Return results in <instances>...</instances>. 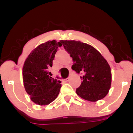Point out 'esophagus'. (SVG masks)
Wrapping results in <instances>:
<instances>
[{
  "instance_id": "1",
  "label": "esophagus",
  "mask_w": 133,
  "mask_h": 133,
  "mask_svg": "<svg viewBox=\"0 0 133 133\" xmlns=\"http://www.w3.org/2000/svg\"><path fill=\"white\" fill-rule=\"evenodd\" d=\"M69 79H70V77H68V78H66L65 79V81H66V82H68L69 81Z\"/></svg>"
}]
</instances>
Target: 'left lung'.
<instances>
[{
	"label": "left lung",
	"instance_id": "left-lung-1",
	"mask_svg": "<svg viewBox=\"0 0 133 133\" xmlns=\"http://www.w3.org/2000/svg\"><path fill=\"white\" fill-rule=\"evenodd\" d=\"M72 58V69L81 73L82 82L76 93L84 99L96 102L102 99L111 88V68L101 54L89 44L76 41H61Z\"/></svg>",
	"mask_w": 133,
	"mask_h": 133
}]
</instances>
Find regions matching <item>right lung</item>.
Masks as SVG:
<instances>
[{
  "label": "right lung",
  "instance_id": "add662e5",
  "mask_svg": "<svg viewBox=\"0 0 133 133\" xmlns=\"http://www.w3.org/2000/svg\"><path fill=\"white\" fill-rule=\"evenodd\" d=\"M61 46V41H49L41 44L31 51L24 62V86L30 99L36 104H49L60 92L61 81L49 76V69L52 66L58 47Z\"/></svg>",
  "mask_w": 133,
  "mask_h": 133
}]
</instances>
